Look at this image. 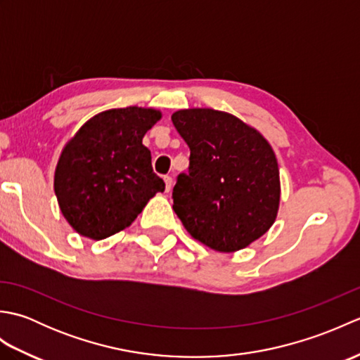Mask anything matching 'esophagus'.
Segmentation results:
<instances>
[{
	"label": "esophagus",
	"mask_w": 360,
	"mask_h": 360,
	"mask_svg": "<svg viewBox=\"0 0 360 360\" xmlns=\"http://www.w3.org/2000/svg\"><path fill=\"white\" fill-rule=\"evenodd\" d=\"M164 182H165V192L168 193L172 190V187H173V179H172V176H164Z\"/></svg>",
	"instance_id": "obj_1"
}]
</instances>
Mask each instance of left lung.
I'll use <instances>...</instances> for the list:
<instances>
[{
  "label": "left lung",
  "mask_w": 360,
  "mask_h": 360,
  "mask_svg": "<svg viewBox=\"0 0 360 360\" xmlns=\"http://www.w3.org/2000/svg\"><path fill=\"white\" fill-rule=\"evenodd\" d=\"M190 148L178 176L173 210L195 240L236 252L263 236L280 205V172L271 143L233 114L212 108L173 112Z\"/></svg>",
  "instance_id": "8db88e82"
}]
</instances>
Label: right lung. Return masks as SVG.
Listing matches in <instances>:
<instances>
[{
    "mask_svg": "<svg viewBox=\"0 0 360 360\" xmlns=\"http://www.w3.org/2000/svg\"><path fill=\"white\" fill-rule=\"evenodd\" d=\"M162 117L127 106L96 114L66 142L53 174L63 217L75 232L105 240L131 226L165 184L153 172L145 133Z\"/></svg>",
    "mask_w": 360,
    "mask_h": 360,
    "instance_id": "right-lung-1",
    "label": "right lung"
}]
</instances>
